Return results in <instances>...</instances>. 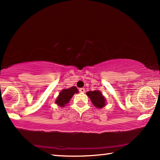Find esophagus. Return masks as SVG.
<instances>
[{
    "label": "esophagus",
    "mask_w": 160,
    "mask_h": 160,
    "mask_svg": "<svg viewBox=\"0 0 160 160\" xmlns=\"http://www.w3.org/2000/svg\"><path fill=\"white\" fill-rule=\"evenodd\" d=\"M79 91L80 92H82V93H84L85 92V88H80V90H79Z\"/></svg>",
    "instance_id": "34e87169"
}]
</instances>
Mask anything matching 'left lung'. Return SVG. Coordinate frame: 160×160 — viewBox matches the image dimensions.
Masks as SVG:
<instances>
[{
  "label": "left lung",
  "mask_w": 160,
  "mask_h": 160,
  "mask_svg": "<svg viewBox=\"0 0 160 160\" xmlns=\"http://www.w3.org/2000/svg\"><path fill=\"white\" fill-rule=\"evenodd\" d=\"M86 94L90 97V100L95 107L101 109L106 105V99L99 90L89 91Z\"/></svg>",
  "instance_id": "8db88e82"
}]
</instances>
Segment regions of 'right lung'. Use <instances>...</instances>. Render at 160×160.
I'll return each mask as SVG.
<instances>
[{"mask_svg":"<svg viewBox=\"0 0 160 160\" xmlns=\"http://www.w3.org/2000/svg\"><path fill=\"white\" fill-rule=\"evenodd\" d=\"M75 93H78V90L76 87H71L68 89H64L59 93V95L56 98L55 102L59 107H63L70 102V99Z\"/></svg>","mask_w":160,"mask_h":160,"instance_id":"obj_1","label":"right lung"}]
</instances>
